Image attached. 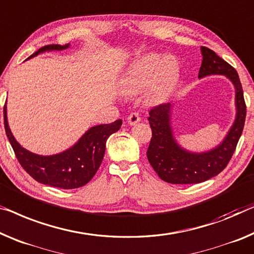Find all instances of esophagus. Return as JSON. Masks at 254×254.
Returning a JSON list of instances; mask_svg holds the SVG:
<instances>
[{
    "label": "esophagus",
    "mask_w": 254,
    "mask_h": 254,
    "mask_svg": "<svg viewBox=\"0 0 254 254\" xmlns=\"http://www.w3.org/2000/svg\"><path fill=\"white\" fill-rule=\"evenodd\" d=\"M127 124L128 126H135V124L139 123L141 119H140V115L138 113H131L130 115L127 116Z\"/></svg>",
    "instance_id": "1"
}]
</instances>
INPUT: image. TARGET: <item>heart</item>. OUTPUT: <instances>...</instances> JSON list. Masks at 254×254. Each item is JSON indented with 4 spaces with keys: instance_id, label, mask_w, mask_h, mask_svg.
Segmentation results:
<instances>
[{
    "instance_id": "b5f03b06",
    "label": "heart",
    "mask_w": 254,
    "mask_h": 254,
    "mask_svg": "<svg viewBox=\"0 0 254 254\" xmlns=\"http://www.w3.org/2000/svg\"><path fill=\"white\" fill-rule=\"evenodd\" d=\"M179 70L176 59L150 52L130 64L120 79V88L123 93L133 94L149 85V99L160 100L176 83Z\"/></svg>"
}]
</instances>
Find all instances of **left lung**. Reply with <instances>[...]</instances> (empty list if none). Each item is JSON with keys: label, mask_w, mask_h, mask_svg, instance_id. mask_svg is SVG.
<instances>
[{"label": "left lung", "mask_w": 254, "mask_h": 254, "mask_svg": "<svg viewBox=\"0 0 254 254\" xmlns=\"http://www.w3.org/2000/svg\"><path fill=\"white\" fill-rule=\"evenodd\" d=\"M203 60L198 78L211 75H224L235 89V120L225 138L204 151H191L180 145L172 127L175 104L160 105L149 112V124L153 137L147 150V158L155 172L169 184H199L219 175L232 158L243 132L247 106L243 89L235 68L221 59L209 48L200 47Z\"/></svg>", "instance_id": "8db88e82"}]
</instances>
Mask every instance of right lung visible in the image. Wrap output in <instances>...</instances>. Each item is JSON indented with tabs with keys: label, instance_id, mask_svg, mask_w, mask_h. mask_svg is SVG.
<instances>
[{
	"label": "right lung",
	"instance_id": "right-lung-1",
	"mask_svg": "<svg viewBox=\"0 0 254 254\" xmlns=\"http://www.w3.org/2000/svg\"><path fill=\"white\" fill-rule=\"evenodd\" d=\"M70 47L52 44L41 48L28 59L43 52L62 51ZM27 59V60H28ZM4 127L6 137L12 146L19 163L28 175L36 181L51 187L74 189L84 186L92 179L103 162L106 141L122 126V120L111 124H100L88 128L73 146L54 155H39L24 148L10 130L4 105Z\"/></svg>",
	"mask_w": 254,
	"mask_h": 254
}]
</instances>
